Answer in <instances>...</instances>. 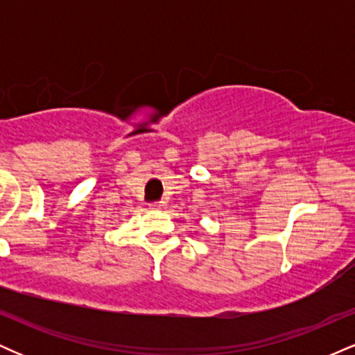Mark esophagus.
Here are the masks:
<instances>
[{
	"instance_id": "1",
	"label": "esophagus",
	"mask_w": 355,
	"mask_h": 355,
	"mask_svg": "<svg viewBox=\"0 0 355 355\" xmlns=\"http://www.w3.org/2000/svg\"><path fill=\"white\" fill-rule=\"evenodd\" d=\"M153 210H165L166 209V202H164V200H158V202H153L152 205Z\"/></svg>"
}]
</instances>
